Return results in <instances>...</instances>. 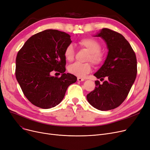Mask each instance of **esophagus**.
Returning a JSON list of instances; mask_svg holds the SVG:
<instances>
[{"instance_id": "obj_1", "label": "esophagus", "mask_w": 150, "mask_h": 150, "mask_svg": "<svg viewBox=\"0 0 150 150\" xmlns=\"http://www.w3.org/2000/svg\"><path fill=\"white\" fill-rule=\"evenodd\" d=\"M77 80H78V81H83L84 80V79H81V78H80V77H78Z\"/></svg>"}]
</instances>
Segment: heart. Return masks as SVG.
<instances>
[{"label": "heart", "mask_w": 150, "mask_h": 150, "mask_svg": "<svg viewBox=\"0 0 150 150\" xmlns=\"http://www.w3.org/2000/svg\"><path fill=\"white\" fill-rule=\"evenodd\" d=\"M80 48L86 50L89 55L86 60L91 61L96 66H99L102 64L105 59L103 54L100 51L101 45L99 42L94 38H86L82 39L79 43ZM64 57L66 59L71 62L74 59L75 50L71 45H69L64 50ZM92 67L89 63L81 64L75 62L70 65L68 67L69 72L76 76L82 78L88 74L90 73Z\"/></svg>", "instance_id": "b5f03b06"}]
</instances>
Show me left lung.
<instances>
[{
	"label": "left lung",
	"instance_id": "left-lung-1",
	"mask_svg": "<svg viewBox=\"0 0 150 150\" xmlns=\"http://www.w3.org/2000/svg\"><path fill=\"white\" fill-rule=\"evenodd\" d=\"M94 37H100L105 42L108 52L105 62L94 75L106 80L102 84L95 81L96 86L86 98L93 107L106 111L119 107L126 99L136 79L137 59L131 45L121 34L103 28Z\"/></svg>",
	"mask_w": 150,
	"mask_h": 150
}]
</instances>
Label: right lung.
Returning <instances> with one entry per match:
<instances>
[{
  "instance_id": "right-lung-1",
  "label": "right lung",
  "mask_w": 150,
  "mask_h": 150,
  "mask_svg": "<svg viewBox=\"0 0 150 150\" xmlns=\"http://www.w3.org/2000/svg\"><path fill=\"white\" fill-rule=\"evenodd\" d=\"M71 43L70 36L57 30L47 29L32 35L18 51L15 75L24 96L33 105L44 109L58 105L67 88L77 78L66 74L64 50ZM55 70L60 77L50 75Z\"/></svg>"
}]
</instances>
